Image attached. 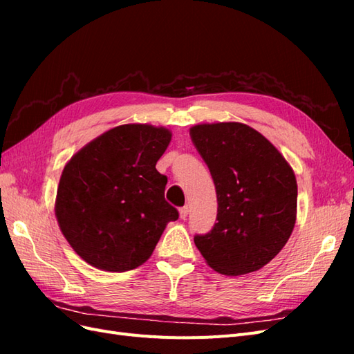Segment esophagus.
Listing matches in <instances>:
<instances>
[{
	"label": "esophagus",
	"mask_w": 354,
	"mask_h": 354,
	"mask_svg": "<svg viewBox=\"0 0 354 354\" xmlns=\"http://www.w3.org/2000/svg\"><path fill=\"white\" fill-rule=\"evenodd\" d=\"M180 218H183V220H186V217H187V214H189V207L186 205V207H183V208H180Z\"/></svg>",
	"instance_id": "obj_1"
}]
</instances>
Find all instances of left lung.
Listing matches in <instances>:
<instances>
[{
    "label": "left lung",
    "instance_id": "8db88e82",
    "mask_svg": "<svg viewBox=\"0 0 354 354\" xmlns=\"http://www.w3.org/2000/svg\"><path fill=\"white\" fill-rule=\"evenodd\" d=\"M190 138L216 185L217 223L195 245L226 276L261 269L288 242L297 220V180L288 160L241 122L198 124Z\"/></svg>",
    "mask_w": 354,
    "mask_h": 354
}]
</instances>
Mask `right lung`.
Here are the masks:
<instances>
[{"instance_id":"obj_1","label":"right lung","mask_w":354,"mask_h":354,"mask_svg":"<svg viewBox=\"0 0 354 354\" xmlns=\"http://www.w3.org/2000/svg\"><path fill=\"white\" fill-rule=\"evenodd\" d=\"M171 131L124 124L95 137L63 168L56 218L84 261L104 272H127L152 255L178 211L165 201L167 177L155 168Z\"/></svg>"}]
</instances>
